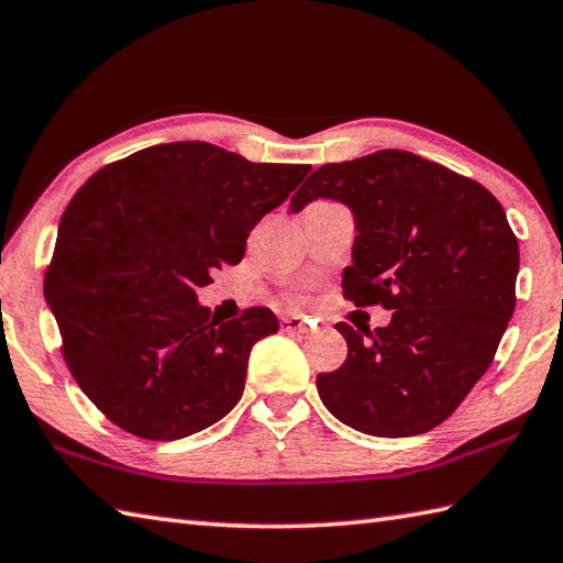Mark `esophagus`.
I'll use <instances>...</instances> for the list:
<instances>
[{"label":"esophagus","mask_w":563,"mask_h":563,"mask_svg":"<svg viewBox=\"0 0 563 563\" xmlns=\"http://www.w3.org/2000/svg\"><path fill=\"white\" fill-rule=\"evenodd\" d=\"M280 329L288 331V333H307V324L300 317H283Z\"/></svg>","instance_id":"1"}]
</instances>
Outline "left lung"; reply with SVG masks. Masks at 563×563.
<instances>
[{"mask_svg":"<svg viewBox=\"0 0 563 563\" xmlns=\"http://www.w3.org/2000/svg\"><path fill=\"white\" fill-rule=\"evenodd\" d=\"M317 198L355 218L345 300L391 309L375 331L336 324L349 357L319 373V397L361 433H428L482 379L516 309L520 251L506 212L482 184L404 150L319 166L290 210Z\"/></svg>","mask_w":563,"mask_h":563,"instance_id":"obj_1","label":"left lung"}]
</instances>
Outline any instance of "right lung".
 <instances>
[{"label":"right lung","instance_id":"obj_1","mask_svg":"<svg viewBox=\"0 0 563 563\" xmlns=\"http://www.w3.org/2000/svg\"><path fill=\"white\" fill-rule=\"evenodd\" d=\"M309 169L169 142L103 166L77 190L59 220L45 300L71 377L111 423L178 440L234 409L249 353L278 319L249 307L218 321L196 290L244 258L249 232Z\"/></svg>","mask_w":563,"mask_h":563}]
</instances>
